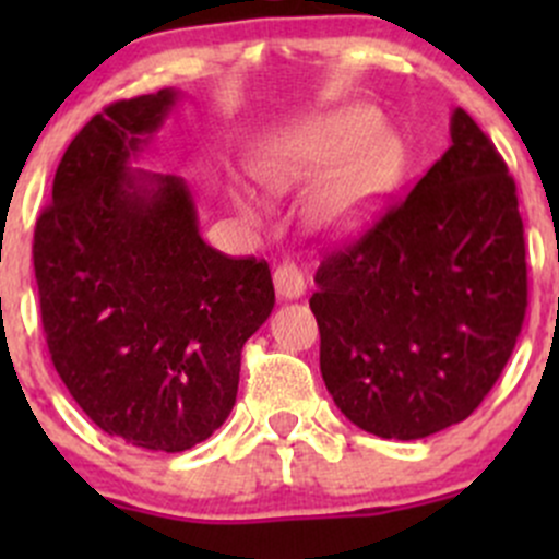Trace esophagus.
I'll return each instance as SVG.
<instances>
[{"mask_svg": "<svg viewBox=\"0 0 559 559\" xmlns=\"http://www.w3.org/2000/svg\"><path fill=\"white\" fill-rule=\"evenodd\" d=\"M273 284L281 300H297V297L306 295V275L295 264H281V267H275Z\"/></svg>", "mask_w": 559, "mask_h": 559, "instance_id": "34e87169", "label": "esophagus"}]
</instances>
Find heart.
I'll return each mask as SVG.
<instances>
[{"label":"heart","instance_id":"obj_1","mask_svg":"<svg viewBox=\"0 0 559 559\" xmlns=\"http://www.w3.org/2000/svg\"><path fill=\"white\" fill-rule=\"evenodd\" d=\"M403 148L381 129L379 112L341 107L270 134L257 148L251 173L267 194L284 197L313 189L308 218L324 238H352L376 218L397 186ZM248 218L259 207L246 202Z\"/></svg>","mask_w":559,"mask_h":559}]
</instances>
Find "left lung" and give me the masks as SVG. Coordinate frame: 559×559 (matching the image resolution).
I'll use <instances>...</instances> for the list:
<instances>
[{
  "instance_id": "8db88e82",
  "label": "left lung",
  "mask_w": 559,
  "mask_h": 559,
  "mask_svg": "<svg viewBox=\"0 0 559 559\" xmlns=\"http://www.w3.org/2000/svg\"><path fill=\"white\" fill-rule=\"evenodd\" d=\"M408 197L316 270L321 379L365 432L416 441L467 419L527 308L516 183L462 107Z\"/></svg>"
}]
</instances>
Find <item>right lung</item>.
I'll return each mask as SVG.
<instances>
[{
  "instance_id": "obj_1",
  "label": "right lung",
  "mask_w": 559,
  "mask_h": 559,
  "mask_svg": "<svg viewBox=\"0 0 559 559\" xmlns=\"http://www.w3.org/2000/svg\"><path fill=\"white\" fill-rule=\"evenodd\" d=\"M178 97L121 99L75 134L32 248L56 373L99 430L148 452L227 421L243 343L275 306L267 262L202 240L183 178L132 167Z\"/></svg>"
}]
</instances>
